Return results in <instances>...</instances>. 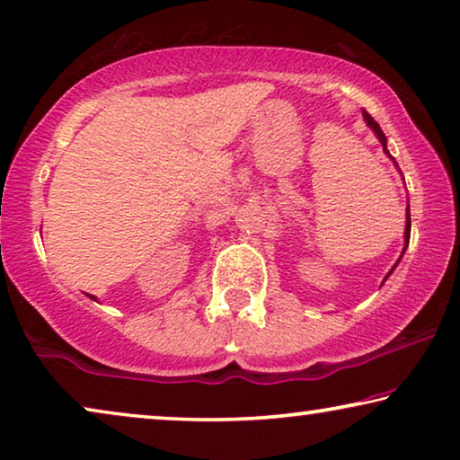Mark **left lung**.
Returning <instances> with one entry per match:
<instances>
[{"label": "left lung", "mask_w": 460, "mask_h": 460, "mask_svg": "<svg viewBox=\"0 0 460 460\" xmlns=\"http://www.w3.org/2000/svg\"><path fill=\"white\" fill-rule=\"evenodd\" d=\"M362 117H364V121H367V125H368V128L375 131L376 140H379V142H381V146H383V153H385V155L389 156V159H392V161H394V165H395V167H398V163H395V159H394V156H392V155H389V150H387V137H385V134H383V129L379 128V123H376V121H375V119H373V117H370L367 111H362ZM398 172H400V169H398ZM408 241H411V207H406V228H404V249H402V255H404V251H406V247H408ZM402 255H400V260H402ZM400 260H398V261H395V266H398V263H400ZM395 266H394L392 270H389V272H387V276H385V280L389 279V274H392V272H394V270H395Z\"/></svg>", "instance_id": "8db88e82"}]
</instances>
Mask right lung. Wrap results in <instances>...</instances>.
I'll use <instances>...</instances> for the list:
<instances>
[{
  "label": "right lung",
  "mask_w": 460,
  "mask_h": 460,
  "mask_svg": "<svg viewBox=\"0 0 460 460\" xmlns=\"http://www.w3.org/2000/svg\"><path fill=\"white\" fill-rule=\"evenodd\" d=\"M90 299H93V301H98V299H96V297H93V295H90Z\"/></svg>",
  "instance_id": "obj_1"
}]
</instances>
